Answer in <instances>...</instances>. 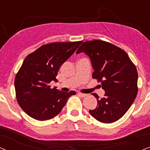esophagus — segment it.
Here are the masks:
<instances>
[{
  "mask_svg": "<svg viewBox=\"0 0 150 150\" xmlns=\"http://www.w3.org/2000/svg\"><path fill=\"white\" fill-rule=\"evenodd\" d=\"M78 95L81 96L82 98H84L85 97V96H87V94H85V93H81V92H79V93H78Z\"/></svg>",
  "mask_w": 150,
  "mask_h": 150,
  "instance_id": "obj_1",
  "label": "esophagus"
}]
</instances>
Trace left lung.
I'll use <instances>...</instances> for the list:
<instances>
[{
	"instance_id": "obj_1",
	"label": "left lung",
	"mask_w": 150,
	"mask_h": 150,
	"mask_svg": "<svg viewBox=\"0 0 150 150\" xmlns=\"http://www.w3.org/2000/svg\"><path fill=\"white\" fill-rule=\"evenodd\" d=\"M85 52L91 59L94 71L93 79L101 83L105 91L104 97L99 98L95 109L89 113L102 123L120 120L134 101L138 91V73L127 53L119 47L102 40L83 42L76 54Z\"/></svg>"
}]
</instances>
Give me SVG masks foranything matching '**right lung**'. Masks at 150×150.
I'll return each instance as SVG.
<instances>
[{
    "label": "right lung",
    "instance_id": "right-lung-1",
    "mask_svg": "<svg viewBox=\"0 0 150 150\" xmlns=\"http://www.w3.org/2000/svg\"><path fill=\"white\" fill-rule=\"evenodd\" d=\"M82 41L43 45L26 57L16 76V99L30 117L39 121L57 115L76 92H63L49 83L57 82L59 68L75 52Z\"/></svg>",
    "mask_w": 150,
    "mask_h": 150
}]
</instances>
